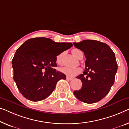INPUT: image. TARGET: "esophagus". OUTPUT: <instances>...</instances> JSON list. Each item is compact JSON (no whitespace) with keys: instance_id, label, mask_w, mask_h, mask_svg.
<instances>
[{"instance_id":"esophagus-1","label":"esophagus","mask_w":129,"mask_h":129,"mask_svg":"<svg viewBox=\"0 0 129 129\" xmlns=\"http://www.w3.org/2000/svg\"><path fill=\"white\" fill-rule=\"evenodd\" d=\"M72 79H73L72 78H70V77H68V76L67 77V80H72Z\"/></svg>"}]
</instances>
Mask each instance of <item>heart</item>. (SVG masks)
Returning a JSON list of instances; mask_svg holds the SVG:
<instances>
[{"label":"heart","instance_id":"obj_1","mask_svg":"<svg viewBox=\"0 0 129 129\" xmlns=\"http://www.w3.org/2000/svg\"><path fill=\"white\" fill-rule=\"evenodd\" d=\"M72 53L76 57V58H79L80 54L82 53V51H80L79 49H73L72 50ZM61 54L58 55L57 57V62L60 63V59H61ZM60 71L63 74L66 75L68 77H74L76 75H78L79 74H80L82 72V69L80 67H75V68H70V67H64L60 68Z\"/></svg>","mask_w":129,"mask_h":129}]
</instances>
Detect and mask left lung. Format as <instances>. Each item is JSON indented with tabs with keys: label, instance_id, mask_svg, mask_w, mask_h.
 <instances>
[{
	"label": "left lung",
	"instance_id": "obj_1",
	"mask_svg": "<svg viewBox=\"0 0 129 129\" xmlns=\"http://www.w3.org/2000/svg\"><path fill=\"white\" fill-rule=\"evenodd\" d=\"M74 45L83 51L86 58L84 71L76 77L81 80L82 88L74 91V95L83 103H97L114 83L118 70L115 53L106 43L97 40H84Z\"/></svg>",
	"mask_w": 129,
	"mask_h": 129
}]
</instances>
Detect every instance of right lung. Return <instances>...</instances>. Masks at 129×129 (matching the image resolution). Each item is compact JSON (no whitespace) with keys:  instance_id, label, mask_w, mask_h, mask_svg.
Masks as SVG:
<instances>
[{"instance_id":"add662e5","label":"right lung","mask_w":129,"mask_h":129,"mask_svg":"<svg viewBox=\"0 0 129 129\" xmlns=\"http://www.w3.org/2000/svg\"><path fill=\"white\" fill-rule=\"evenodd\" d=\"M72 46L35 38L18 48L12 59L13 78L25 98L32 101L43 100L54 91L58 80L66 79V75L54 67H57V55Z\"/></svg>"}]
</instances>
